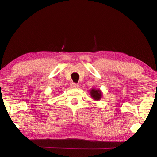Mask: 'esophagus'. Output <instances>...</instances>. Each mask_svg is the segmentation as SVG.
I'll use <instances>...</instances> for the list:
<instances>
[{
    "label": "esophagus",
    "mask_w": 157,
    "mask_h": 157,
    "mask_svg": "<svg viewBox=\"0 0 157 157\" xmlns=\"http://www.w3.org/2000/svg\"><path fill=\"white\" fill-rule=\"evenodd\" d=\"M79 87V85L75 84V83H72L71 84V88L72 89H76V88H78Z\"/></svg>",
    "instance_id": "1"
}]
</instances>
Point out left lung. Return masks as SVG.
<instances>
[{
	"label": "left lung",
	"instance_id": "1",
	"mask_svg": "<svg viewBox=\"0 0 157 157\" xmlns=\"http://www.w3.org/2000/svg\"><path fill=\"white\" fill-rule=\"evenodd\" d=\"M90 91V95L94 100L98 101L100 100L102 97V92L101 91V90L99 89H95L92 88L91 90H89Z\"/></svg>",
	"mask_w": 157,
	"mask_h": 157
}]
</instances>
